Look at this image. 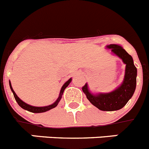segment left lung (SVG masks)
Segmentation results:
<instances>
[{
    "mask_svg": "<svg viewBox=\"0 0 149 149\" xmlns=\"http://www.w3.org/2000/svg\"><path fill=\"white\" fill-rule=\"evenodd\" d=\"M107 48L112 50V53L122 59L126 64L125 76L123 83L116 90L108 93H91L86 83L82 90L93 105L102 111H115L120 109L132 97L136 88L137 68L134 66L133 59L121 46L111 44Z\"/></svg>",
    "mask_w": 149,
    "mask_h": 149,
    "instance_id": "left-lung-1",
    "label": "left lung"
}]
</instances>
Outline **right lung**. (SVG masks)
<instances>
[{"label": "right lung", "mask_w": 149, "mask_h": 149, "mask_svg": "<svg viewBox=\"0 0 149 149\" xmlns=\"http://www.w3.org/2000/svg\"><path fill=\"white\" fill-rule=\"evenodd\" d=\"M71 80H72V79L70 78L69 80H68V81H67L66 82L63 84V86H62V89H61V90H60V93H59V98H57V100H56V101L54 104H51V105H48V106H46V107H34V106H31V105H29V104H26V103H25L24 101H22V100L20 99V98L17 96V94L15 93V91H14V90L12 89V84H11L10 81H9V86H10L11 90H12V92L13 93V95H14V97H15V100H16V101L17 102V104H19V106H20V107L23 108V109H26V110L29 111V112H34V113H41V112H47V111L50 110V109H53V108L56 107L57 106L58 104H59V101H60V99L62 98V95L64 93V90H65V88H66V87L69 85V84L70 83Z\"/></svg>", "instance_id": "right-lung-1"}]
</instances>
